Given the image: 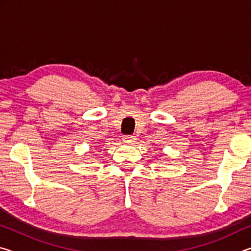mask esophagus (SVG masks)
I'll use <instances>...</instances> for the list:
<instances>
[{"label": "esophagus", "mask_w": 251, "mask_h": 251, "mask_svg": "<svg viewBox=\"0 0 251 251\" xmlns=\"http://www.w3.org/2000/svg\"><path fill=\"white\" fill-rule=\"evenodd\" d=\"M135 141H136V137H135V136H131V135L124 136V137H123V143L126 144V145H133Z\"/></svg>", "instance_id": "34e87169"}]
</instances>
